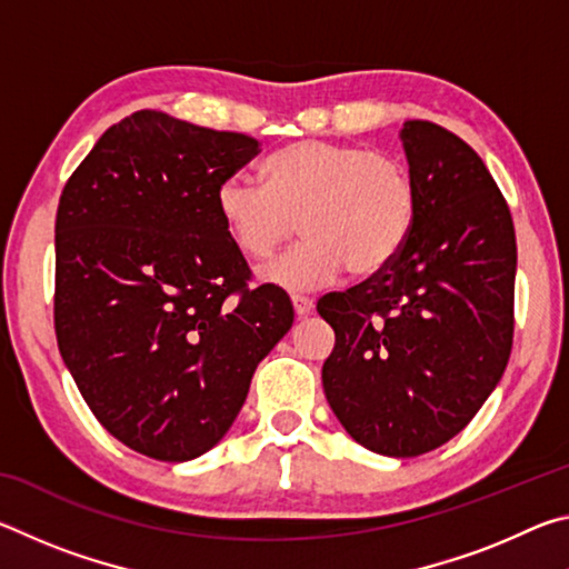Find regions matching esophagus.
<instances>
[{"instance_id":"esophagus-1","label":"esophagus","mask_w":569,"mask_h":569,"mask_svg":"<svg viewBox=\"0 0 569 569\" xmlns=\"http://www.w3.org/2000/svg\"><path fill=\"white\" fill-rule=\"evenodd\" d=\"M291 303H293V311H296V316L298 319H303V316H308L313 311V301L308 296H291Z\"/></svg>"}]
</instances>
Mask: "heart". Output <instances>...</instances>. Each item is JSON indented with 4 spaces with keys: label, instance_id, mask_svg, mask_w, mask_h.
Listing matches in <instances>:
<instances>
[{
    "label": "heart",
    "instance_id": "obj_1",
    "mask_svg": "<svg viewBox=\"0 0 569 569\" xmlns=\"http://www.w3.org/2000/svg\"><path fill=\"white\" fill-rule=\"evenodd\" d=\"M263 186L226 178L216 208L233 246L263 261L298 230L308 236L263 268L283 288H313L349 268L369 278L397 261L417 220L409 168L387 152L331 140H298L261 166Z\"/></svg>",
    "mask_w": 569,
    "mask_h": 569
}]
</instances>
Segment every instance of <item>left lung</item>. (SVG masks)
Instances as JSON below:
<instances>
[{"instance_id":"8db88e82","label":"left lung","mask_w":569,"mask_h":569,"mask_svg":"<svg viewBox=\"0 0 569 569\" xmlns=\"http://www.w3.org/2000/svg\"><path fill=\"white\" fill-rule=\"evenodd\" d=\"M417 220L387 271L319 301L336 333L321 379L361 447L419 457L475 419L515 333L517 240L481 158L441 124L401 130Z\"/></svg>"}]
</instances>
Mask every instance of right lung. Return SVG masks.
<instances>
[{"label":"right lung","mask_w":569,"mask_h":569,"mask_svg":"<svg viewBox=\"0 0 569 569\" xmlns=\"http://www.w3.org/2000/svg\"><path fill=\"white\" fill-rule=\"evenodd\" d=\"M258 152L243 132L140 110L104 130L60 196L57 346L102 427L150 459L213 449L293 326L281 288H248L216 208Z\"/></svg>","instance_id":"obj_1"}]
</instances>
